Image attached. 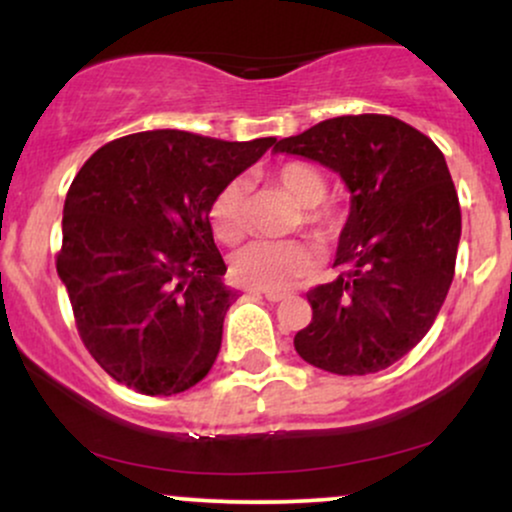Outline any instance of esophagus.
<instances>
[{"label": "esophagus", "instance_id": "obj_1", "mask_svg": "<svg viewBox=\"0 0 512 512\" xmlns=\"http://www.w3.org/2000/svg\"><path fill=\"white\" fill-rule=\"evenodd\" d=\"M262 293H264V298L272 303H279V301H284V298H289V293L286 291H262Z\"/></svg>", "mask_w": 512, "mask_h": 512}]
</instances>
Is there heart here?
I'll use <instances>...</instances> for the list:
<instances>
[{
	"label": "heart",
	"instance_id": "b5f03b06",
	"mask_svg": "<svg viewBox=\"0 0 512 512\" xmlns=\"http://www.w3.org/2000/svg\"><path fill=\"white\" fill-rule=\"evenodd\" d=\"M269 185L276 187L284 197L301 209L305 231L317 243H334L342 238L346 228V211L337 204L325 202L327 185L325 173L308 161H286L269 173ZM209 221L214 236L226 245H236L248 233V192L240 180H228L216 190L209 204ZM317 252L303 240H284V243H257L245 245L231 260V272L238 284L250 289L279 291L303 279L315 269Z\"/></svg>",
	"mask_w": 512,
	"mask_h": 512
}]
</instances>
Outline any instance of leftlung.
Returning <instances> with one entry per match:
<instances>
[{
	"label": "left lung",
	"instance_id": "1",
	"mask_svg": "<svg viewBox=\"0 0 512 512\" xmlns=\"http://www.w3.org/2000/svg\"><path fill=\"white\" fill-rule=\"evenodd\" d=\"M274 151L337 170L351 192L330 284L308 291L313 320L298 356L337 375H368L407 356L443 308L460 245V199L424 132L392 115L317 122Z\"/></svg>",
	"mask_w": 512,
	"mask_h": 512
}]
</instances>
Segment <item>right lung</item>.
<instances>
[{
	"label": "right lung",
	"mask_w": 512,
	"mask_h": 512,
	"mask_svg": "<svg viewBox=\"0 0 512 512\" xmlns=\"http://www.w3.org/2000/svg\"><path fill=\"white\" fill-rule=\"evenodd\" d=\"M274 142L156 129L113 139L76 173L57 274L81 342L117 383L170 397L214 366L236 293L209 204Z\"/></svg>",
	"instance_id": "right-lung-1"
}]
</instances>
